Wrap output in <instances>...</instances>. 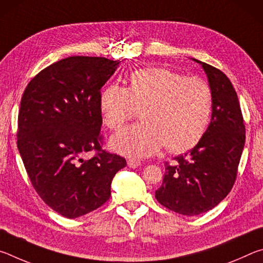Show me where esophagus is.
<instances>
[{
  "instance_id": "1",
  "label": "esophagus",
  "mask_w": 263,
  "mask_h": 263,
  "mask_svg": "<svg viewBox=\"0 0 263 263\" xmlns=\"http://www.w3.org/2000/svg\"><path fill=\"white\" fill-rule=\"evenodd\" d=\"M127 164H128V167H131V168H137V167L140 166V160L131 158V159L127 160Z\"/></svg>"
}]
</instances>
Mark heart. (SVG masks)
<instances>
[{"label": "heart", "mask_w": 263, "mask_h": 263, "mask_svg": "<svg viewBox=\"0 0 263 263\" xmlns=\"http://www.w3.org/2000/svg\"><path fill=\"white\" fill-rule=\"evenodd\" d=\"M103 122L117 131L140 111L142 123L112 138L116 151L147 157L164 145L168 152L194 148L205 135L212 112V90L199 78H185L167 68L137 70L127 88L109 84L100 99Z\"/></svg>", "instance_id": "obj_1"}]
</instances>
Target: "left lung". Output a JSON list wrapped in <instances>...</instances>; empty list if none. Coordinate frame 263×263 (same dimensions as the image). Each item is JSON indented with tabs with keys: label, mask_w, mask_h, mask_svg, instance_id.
I'll return each mask as SVG.
<instances>
[{
	"label": "left lung",
	"mask_w": 263,
	"mask_h": 263,
	"mask_svg": "<svg viewBox=\"0 0 263 263\" xmlns=\"http://www.w3.org/2000/svg\"><path fill=\"white\" fill-rule=\"evenodd\" d=\"M212 90V116L202 140L188 153L164 163L158 202L184 216H196L218 205L232 189L246 139L238 95L230 79L199 60Z\"/></svg>",
	"instance_id": "8db88e82"
}]
</instances>
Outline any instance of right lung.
<instances>
[{"label":"right lung","instance_id":"1","mask_svg":"<svg viewBox=\"0 0 263 263\" xmlns=\"http://www.w3.org/2000/svg\"><path fill=\"white\" fill-rule=\"evenodd\" d=\"M118 65L103 57L66 58L35 75L22 96L17 147L39 197L64 217L103 205L126 166L102 149L101 88ZM88 152L95 154L86 159Z\"/></svg>","mask_w":263,"mask_h":263}]
</instances>
